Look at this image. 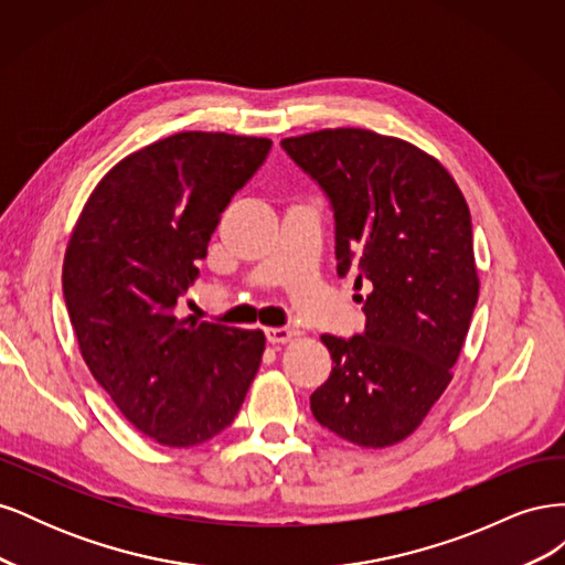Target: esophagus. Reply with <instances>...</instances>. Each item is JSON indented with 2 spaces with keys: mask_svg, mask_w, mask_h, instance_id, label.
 Returning <instances> with one entry per match:
<instances>
[{
  "mask_svg": "<svg viewBox=\"0 0 565 565\" xmlns=\"http://www.w3.org/2000/svg\"><path fill=\"white\" fill-rule=\"evenodd\" d=\"M295 337H297V332L289 328H268L266 330V339L270 341V344H287V341H292Z\"/></svg>",
  "mask_w": 565,
  "mask_h": 565,
  "instance_id": "34e87169",
  "label": "esophagus"
}]
</instances>
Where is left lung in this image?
<instances>
[{"label":"left lung","mask_w":565,"mask_h":565,"mask_svg":"<svg viewBox=\"0 0 565 565\" xmlns=\"http://www.w3.org/2000/svg\"><path fill=\"white\" fill-rule=\"evenodd\" d=\"M334 210L337 270H358L363 334H322L330 380L313 417L353 446L388 448L429 415L452 380L478 301L469 204L434 156L370 129L337 127L280 143Z\"/></svg>","instance_id":"left-lung-1"}]
</instances>
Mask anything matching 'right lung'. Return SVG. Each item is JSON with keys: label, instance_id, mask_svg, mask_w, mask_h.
Returning <instances> with one entry per match:
<instances>
[{"label": "right lung", "instance_id": "1", "mask_svg": "<svg viewBox=\"0 0 565 565\" xmlns=\"http://www.w3.org/2000/svg\"><path fill=\"white\" fill-rule=\"evenodd\" d=\"M264 136L181 131L98 181L67 241L63 297L79 353L134 429L191 448L235 419L266 349L262 330L174 313Z\"/></svg>", "mask_w": 565, "mask_h": 565}]
</instances>
